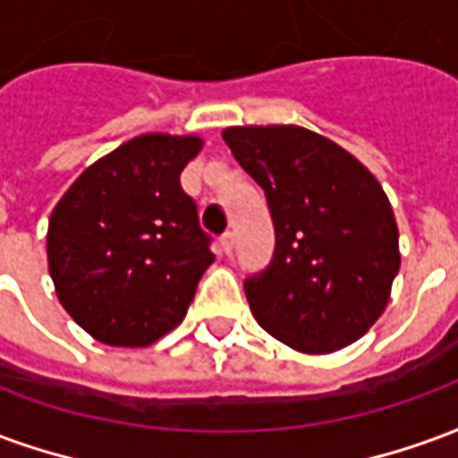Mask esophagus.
Here are the masks:
<instances>
[{
	"label": "esophagus",
	"mask_w": 458,
	"mask_h": 458,
	"mask_svg": "<svg viewBox=\"0 0 458 458\" xmlns=\"http://www.w3.org/2000/svg\"><path fill=\"white\" fill-rule=\"evenodd\" d=\"M220 248L225 255H233V248H235V235L233 233H223L220 235Z\"/></svg>",
	"instance_id": "34e87169"
}]
</instances>
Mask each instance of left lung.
Segmentation results:
<instances>
[{
    "label": "left lung",
    "instance_id": "obj_1",
    "mask_svg": "<svg viewBox=\"0 0 458 458\" xmlns=\"http://www.w3.org/2000/svg\"><path fill=\"white\" fill-rule=\"evenodd\" d=\"M223 140L267 196L275 255L245 279L252 317L301 353H331L383 314L400 269L383 186L327 137L294 124L230 127Z\"/></svg>",
    "mask_w": 458,
    "mask_h": 458
}]
</instances>
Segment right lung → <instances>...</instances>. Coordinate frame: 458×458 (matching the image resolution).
<instances>
[{
  "instance_id": "right-lung-1",
  "label": "right lung",
  "mask_w": 458,
  "mask_h": 458,
  "mask_svg": "<svg viewBox=\"0 0 458 458\" xmlns=\"http://www.w3.org/2000/svg\"><path fill=\"white\" fill-rule=\"evenodd\" d=\"M199 137L141 134L75 179L48 220L64 309L100 344L149 345L186 317L216 255L181 171Z\"/></svg>"
}]
</instances>
